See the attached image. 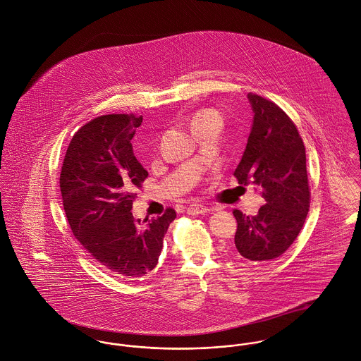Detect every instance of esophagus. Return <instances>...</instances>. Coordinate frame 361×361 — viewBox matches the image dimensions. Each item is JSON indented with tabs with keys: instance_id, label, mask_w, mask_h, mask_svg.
<instances>
[{
	"instance_id": "34e87169",
	"label": "esophagus",
	"mask_w": 361,
	"mask_h": 361,
	"mask_svg": "<svg viewBox=\"0 0 361 361\" xmlns=\"http://www.w3.org/2000/svg\"><path fill=\"white\" fill-rule=\"evenodd\" d=\"M188 212L192 215H197V214H206L208 212V207L203 206V204H190L188 208Z\"/></svg>"
}]
</instances>
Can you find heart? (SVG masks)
Instances as JSON below:
<instances>
[{"mask_svg": "<svg viewBox=\"0 0 361 361\" xmlns=\"http://www.w3.org/2000/svg\"><path fill=\"white\" fill-rule=\"evenodd\" d=\"M204 122H218V123L222 125V116L218 111L203 109V111L196 112L192 118V126L199 125V123H204Z\"/></svg>", "mask_w": 361, "mask_h": 361, "instance_id": "heart-1", "label": "heart"}]
</instances>
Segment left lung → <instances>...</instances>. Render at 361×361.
I'll return each instance as SVG.
<instances>
[{"instance_id":"8db88e82","label":"left lung","mask_w":361,"mask_h":361,"mask_svg":"<svg viewBox=\"0 0 361 361\" xmlns=\"http://www.w3.org/2000/svg\"><path fill=\"white\" fill-rule=\"evenodd\" d=\"M253 122L233 175L253 185L265 204L255 216L233 211L238 221L233 250L250 261L282 256L298 238L309 214L306 150L290 118L272 102L247 94Z\"/></svg>"}]
</instances>
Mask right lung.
I'll return each mask as SVG.
<instances>
[{
	"label": "right lung",
	"instance_id": "right-lung-1",
	"mask_svg": "<svg viewBox=\"0 0 361 361\" xmlns=\"http://www.w3.org/2000/svg\"><path fill=\"white\" fill-rule=\"evenodd\" d=\"M143 116L104 115L82 126L69 143L59 188L66 219L80 245L115 276L135 279L154 269L164 236L176 218L135 221L136 188L147 171L132 139Z\"/></svg>",
	"mask_w": 361,
	"mask_h": 361
}]
</instances>
